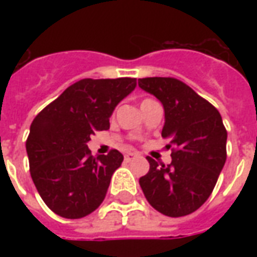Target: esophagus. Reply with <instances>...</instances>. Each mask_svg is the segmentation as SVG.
<instances>
[{
	"instance_id": "esophagus-1",
	"label": "esophagus",
	"mask_w": 257,
	"mask_h": 257,
	"mask_svg": "<svg viewBox=\"0 0 257 257\" xmlns=\"http://www.w3.org/2000/svg\"><path fill=\"white\" fill-rule=\"evenodd\" d=\"M135 158H138V154H135V153H128V154L125 156V161H132Z\"/></svg>"
}]
</instances>
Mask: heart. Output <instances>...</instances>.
Returning a JSON list of instances; mask_svg holds the SVG:
<instances>
[{"label": "heart", "instance_id": "obj_1", "mask_svg": "<svg viewBox=\"0 0 257 257\" xmlns=\"http://www.w3.org/2000/svg\"><path fill=\"white\" fill-rule=\"evenodd\" d=\"M146 100H147V99H146ZM143 101H145V100H143Z\"/></svg>", "mask_w": 257, "mask_h": 257}]
</instances>
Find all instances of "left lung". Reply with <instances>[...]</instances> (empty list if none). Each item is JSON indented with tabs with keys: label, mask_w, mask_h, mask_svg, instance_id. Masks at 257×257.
I'll use <instances>...</instances> for the list:
<instances>
[{
	"label": "left lung",
	"mask_w": 257,
	"mask_h": 257,
	"mask_svg": "<svg viewBox=\"0 0 257 257\" xmlns=\"http://www.w3.org/2000/svg\"><path fill=\"white\" fill-rule=\"evenodd\" d=\"M139 86L162 103L161 135L172 150L169 165L147 157L150 169L139 179L140 187L162 215H190L209 198L226 162L227 131L220 112L178 78H140Z\"/></svg>",
	"instance_id": "1"
}]
</instances>
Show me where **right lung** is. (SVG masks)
Masks as SVG:
<instances>
[{"instance_id":"1","label":"right lung","mask_w":257,"mask_h":257,"mask_svg":"<svg viewBox=\"0 0 257 257\" xmlns=\"http://www.w3.org/2000/svg\"><path fill=\"white\" fill-rule=\"evenodd\" d=\"M136 86V78H84L37 114L26 140L31 179L49 209L81 219L106 197L123 156L115 149L93 157L90 135L110 128V115Z\"/></svg>"}]
</instances>
